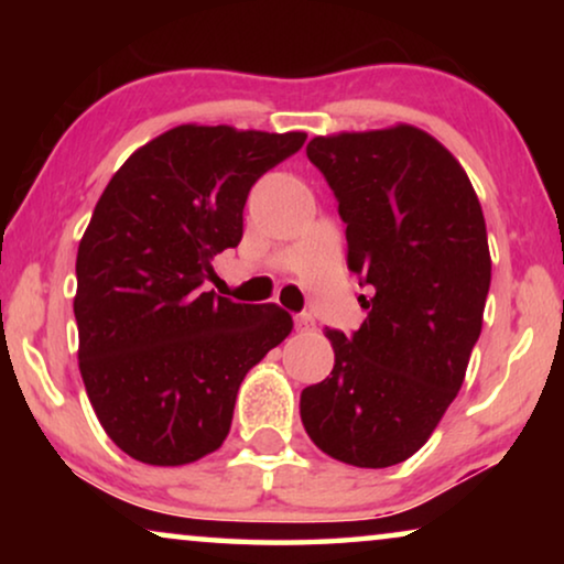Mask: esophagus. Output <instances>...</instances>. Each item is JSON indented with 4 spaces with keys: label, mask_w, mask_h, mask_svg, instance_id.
Instances as JSON below:
<instances>
[{
    "label": "esophagus",
    "mask_w": 564,
    "mask_h": 564,
    "mask_svg": "<svg viewBox=\"0 0 564 564\" xmlns=\"http://www.w3.org/2000/svg\"><path fill=\"white\" fill-rule=\"evenodd\" d=\"M313 326H315V321H313L311 313H300V315H295V328H297V330H311Z\"/></svg>",
    "instance_id": "34e87169"
}]
</instances>
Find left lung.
<instances>
[{"label":"left lung","instance_id":"obj_1","mask_svg":"<svg viewBox=\"0 0 564 564\" xmlns=\"http://www.w3.org/2000/svg\"><path fill=\"white\" fill-rule=\"evenodd\" d=\"M346 223L349 269L365 276L367 321L326 330L330 377L300 395L307 436L354 467H390L429 442L465 382L482 330L490 249L480 199L434 135L405 126L315 135Z\"/></svg>","mask_w":564,"mask_h":564}]
</instances>
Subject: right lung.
I'll return each mask as SVG.
<instances>
[{"instance_id": "add662e5", "label": "right lung", "mask_w": 564, "mask_h": 564, "mask_svg": "<svg viewBox=\"0 0 564 564\" xmlns=\"http://www.w3.org/2000/svg\"><path fill=\"white\" fill-rule=\"evenodd\" d=\"M305 133L176 126L130 153L76 253L79 372L107 436L143 465L180 467L226 442L246 372L292 315L205 292L236 249L261 174Z\"/></svg>"}]
</instances>
